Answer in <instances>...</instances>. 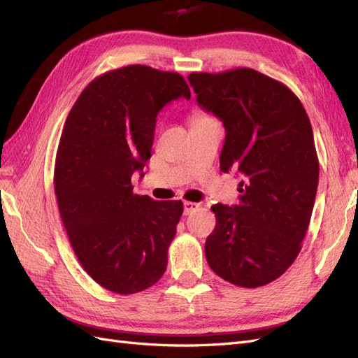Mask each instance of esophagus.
Returning <instances> with one entry per match:
<instances>
[{
  "mask_svg": "<svg viewBox=\"0 0 358 358\" xmlns=\"http://www.w3.org/2000/svg\"><path fill=\"white\" fill-rule=\"evenodd\" d=\"M199 208H200V204H199V203L185 201V203H183V213H185V215H189V213H192V212H196Z\"/></svg>",
  "mask_w": 358,
  "mask_h": 358,
  "instance_id": "1",
  "label": "esophagus"
}]
</instances>
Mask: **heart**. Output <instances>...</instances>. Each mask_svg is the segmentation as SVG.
Returning <instances> with one entry per match:
<instances>
[{
  "label": "heart",
  "instance_id": "obj_1",
  "mask_svg": "<svg viewBox=\"0 0 358 358\" xmlns=\"http://www.w3.org/2000/svg\"><path fill=\"white\" fill-rule=\"evenodd\" d=\"M200 116H206V115H194L192 119H197V117H200Z\"/></svg>",
  "mask_w": 358,
  "mask_h": 358
}]
</instances>
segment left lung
I'll use <instances>...</instances> for the list:
<instances>
[{
  "label": "left lung",
  "mask_w": 358,
  "mask_h": 358,
  "mask_svg": "<svg viewBox=\"0 0 358 358\" xmlns=\"http://www.w3.org/2000/svg\"><path fill=\"white\" fill-rule=\"evenodd\" d=\"M188 80L225 128L221 170L242 178L239 204L212 206L206 259L237 287H263L294 263L308 231L320 176L310 121L294 92L252 69Z\"/></svg>",
  "instance_id": "left-lung-1"
}]
</instances>
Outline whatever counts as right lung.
Here are the masks:
<instances>
[{
    "instance_id": "1",
    "label": "right lung",
    "mask_w": 358,
    "mask_h": 358,
    "mask_svg": "<svg viewBox=\"0 0 358 358\" xmlns=\"http://www.w3.org/2000/svg\"><path fill=\"white\" fill-rule=\"evenodd\" d=\"M178 99H191L180 74L122 67L86 86L62 129L53 179L61 220L85 272L116 294L149 288L167 268L183 203L138 196L131 178H143L157 116Z\"/></svg>"
}]
</instances>
